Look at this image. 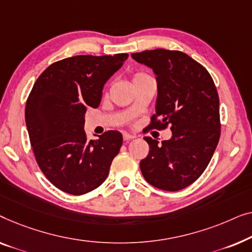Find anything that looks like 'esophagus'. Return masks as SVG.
Masks as SVG:
<instances>
[{
	"label": "esophagus",
	"instance_id": "esophagus-1",
	"mask_svg": "<svg viewBox=\"0 0 252 252\" xmlns=\"http://www.w3.org/2000/svg\"><path fill=\"white\" fill-rule=\"evenodd\" d=\"M136 136L134 134H131V133H123V139L125 140H131V139H134Z\"/></svg>",
	"mask_w": 252,
	"mask_h": 252
}]
</instances>
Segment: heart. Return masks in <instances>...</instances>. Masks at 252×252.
<instances>
[{"mask_svg":"<svg viewBox=\"0 0 252 252\" xmlns=\"http://www.w3.org/2000/svg\"><path fill=\"white\" fill-rule=\"evenodd\" d=\"M145 77H148V75H146L145 73H137L134 74L133 79H132V82H136L138 80H141V79H145Z\"/></svg>","mask_w":252,"mask_h":252,"instance_id":"b5f03b06","label":"heart"}]
</instances>
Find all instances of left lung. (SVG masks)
<instances>
[{"mask_svg":"<svg viewBox=\"0 0 252 252\" xmlns=\"http://www.w3.org/2000/svg\"><path fill=\"white\" fill-rule=\"evenodd\" d=\"M157 75L158 99L151 129L171 126L172 137H145L150 153L140 161L148 184L176 192L189 186L210 162L220 137L219 97L214 80L201 63L182 51L155 49L132 54Z\"/></svg>","mask_w":252,"mask_h":252,"instance_id":"left-lung-1","label":"left lung"}]
</instances>
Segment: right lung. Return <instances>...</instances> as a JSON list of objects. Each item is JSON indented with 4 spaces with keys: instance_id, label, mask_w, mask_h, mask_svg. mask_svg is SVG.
Listing matches in <instances>:
<instances>
[{
    "instance_id": "right-lung-1",
    "label": "right lung",
    "mask_w": 252,
    "mask_h": 252,
    "mask_svg": "<svg viewBox=\"0 0 252 252\" xmlns=\"http://www.w3.org/2000/svg\"><path fill=\"white\" fill-rule=\"evenodd\" d=\"M127 54L74 56L51 63L28 95L25 120L35 160L52 185L83 195L107 178L122 146V134L109 130L88 140L87 108H97L105 83Z\"/></svg>"
}]
</instances>
